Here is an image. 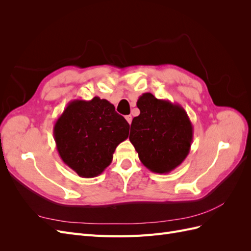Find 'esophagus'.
Masks as SVG:
<instances>
[{
	"label": "esophagus",
	"mask_w": 251,
	"mask_h": 251,
	"mask_svg": "<svg viewBox=\"0 0 251 251\" xmlns=\"http://www.w3.org/2000/svg\"><path fill=\"white\" fill-rule=\"evenodd\" d=\"M126 119L127 123L131 125V123H132V119H133V118H132V116H131V115H126Z\"/></svg>",
	"instance_id": "obj_1"
}]
</instances>
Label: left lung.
<instances>
[{
	"instance_id": "obj_1",
	"label": "left lung",
	"mask_w": 251,
	"mask_h": 251,
	"mask_svg": "<svg viewBox=\"0 0 251 251\" xmlns=\"http://www.w3.org/2000/svg\"><path fill=\"white\" fill-rule=\"evenodd\" d=\"M139 116L131 125L130 141L140 161L151 172L168 174L185 160L194 128L185 110L178 103L143 93L137 100Z\"/></svg>"
}]
</instances>
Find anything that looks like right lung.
Returning <instances> with one entry per match:
<instances>
[{
	"mask_svg": "<svg viewBox=\"0 0 251 251\" xmlns=\"http://www.w3.org/2000/svg\"><path fill=\"white\" fill-rule=\"evenodd\" d=\"M130 125L107 100H75L53 127L59 157L82 178H94L111 164L113 154L128 136Z\"/></svg>",
	"mask_w": 251,
	"mask_h": 251,
	"instance_id": "add662e5",
	"label": "right lung"
}]
</instances>
